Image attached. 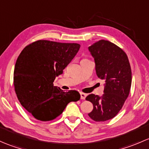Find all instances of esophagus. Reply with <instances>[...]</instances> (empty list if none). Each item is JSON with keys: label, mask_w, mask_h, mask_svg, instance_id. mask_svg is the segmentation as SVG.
Masks as SVG:
<instances>
[{"label": "esophagus", "mask_w": 149, "mask_h": 149, "mask_svg": "<svg viewBox=\"0 0 149 149\" xmlns=\"http://www.w3.org/2000/svg\"><path fill=\"white\" fill-rule=\"evenodd\" d=\"M80 95H81V100H85L86 97L87 96L86 94H84V93H82V92L80 93Z\"/></svg>", "instance_id": "esophagus-1"}]
</instances>
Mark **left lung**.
<instances>
[{"label":"left lung","mask_w":149,"mask_h":149,"mask_svg":"<svg viewBox=\"0 0 149 149\" xmlns=\"http://www.w3.org/2000/svg\"><path fill=\"white\" fill-rule=\"evenodd\" d=\"M95 63L97 76L104 80L101 97L91 94L86 97L93 104L88 116L94 121L103 122L116 116L130 93L131 69L125 52L107 40H100L88 47Z\"/></svg>","instance_id":"1"}]
</instances>
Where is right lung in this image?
Here are the masks:
<instances>
[{
	"label": "right lung",
	"instance_id": "right-lung-1",
	"mask_svg": "<svg viewBox=\"0 0 149 149\" xmlns=\"http://www.w3.org/2000/svg\"><path fill=\"white\" fill-rule=\"evenodd\" d=\"M80 47L77 43L39 40L26 46L18 57L13 73L15 91L21 104L36 119L52 120L69 102L80 100L77 91L64 92L53 86Z\"/></svg>",
	"mask_w": 149,
	"mask_h": 149
}]
</instances>
